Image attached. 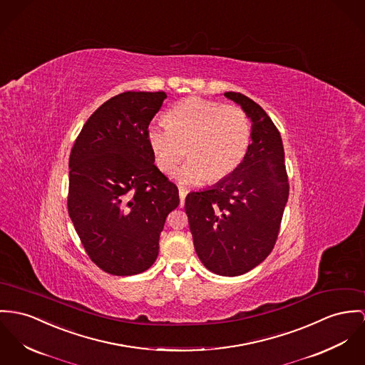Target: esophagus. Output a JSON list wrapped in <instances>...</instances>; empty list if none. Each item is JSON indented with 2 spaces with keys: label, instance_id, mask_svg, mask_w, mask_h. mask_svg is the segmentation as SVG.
Masks as SVG:
<instances>
[{
  "label": "esophagus",
  "instance_id": "obj_1",
  "mask_svg": "<svg viewBox=\"0 0 365 365\" xmlns=\"http://www.w3.org/2000/svg\"><path fill=\"white\" fill-rule=\"evenodd\" d=\"M186 196H187V192H186L185 189H179V198H180V205H183V204H185Z\"/></svg>",
  "mask_w": 365,
  "mask_h": 365
}]
</instances>
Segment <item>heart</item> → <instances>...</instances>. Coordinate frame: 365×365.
I'll return each instance as SVG.
<instances>
[{
  "mask_svg": "<svg viewBox=\"0 0 365 365\" xmlns=\"http://www.w3.org/2000/svg\"><path fill=\"white\" fill-rule=\"evenodd\" d=\"M165 123L150 125L147 140L165 173L176 168L186 151L187 164L175 173L180 185L224 180L239 168L250 145V118L235 104L187 97L169 110Z\"/></svg>",
  "mask_w": 365,
  "mask_h": 365,
  "instance_id": "heart-1",
  "label": "heart"
}]
</instances>
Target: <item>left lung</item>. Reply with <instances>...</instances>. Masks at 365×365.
<instances>
[{
    "mask_svg": "<svg viewBox=\"0 0 365 365\" xmlns=\"http://www.w3.org/2000/svg\"><path fill=\"white\" fill-rule=\"evenodd\" d=\"M225 97L252 119V143L239 168L211 189L189 193L185 210L204 267L217 275L237 277L272 252L289 180L281 133L271 118L242 93L227 91Z\"/></svg>",
    "mask_w": 365,
    "mask_h": 365,
    "instance_id": "1",
    "label": "left lung"
}]
</instances>
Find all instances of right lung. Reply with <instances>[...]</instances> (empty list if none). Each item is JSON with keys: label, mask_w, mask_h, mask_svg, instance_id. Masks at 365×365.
<instances>
[{"label": "right lung", "mask_w": 365, "mask_h": 365, "mask_svg": "<svg viewBox=\"0 0 365 365\" xmlns=\"http://www.w3.org/2000/svg\"><path fill=\"white\" fill-rule=\"evenodd\" d=\"M164 91H125L97 108L69 157L68 212L90 259L116 277L141 274L179 205L175 183L154 165L147 140Z\"/></svg>", "instance_id": "obj_1"}]
</instances>
